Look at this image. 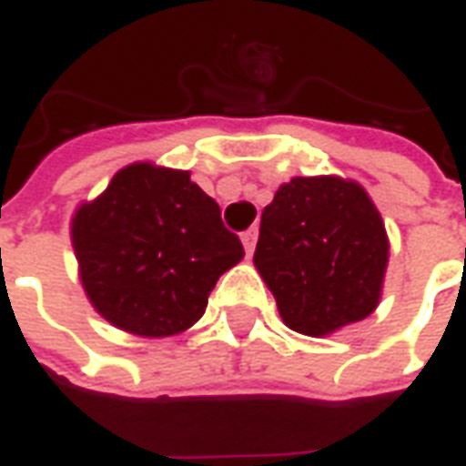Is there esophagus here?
Here are the masks:
<instances>
[{
	"label": "esophagus",
	"mask_w": 466,
	"mask_h": 466,
	"mask_svg": "<svg viewBox=\"0 0 466 466\" xmlns=\"http://www.w3.org/2000/svg\"><path fill=\"white\" fill-rule=\"evenodd\" d=\"M242 244H244V249H247V254L254 252V244H257V229H254V227L242 234Z\"/></svg>",
	"instance_id": "1"
}]
</instances>
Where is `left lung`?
<instances>
[{
  "mask_svg": "<svg viewBox=\"0 0 466 466\" xmlns=\"http://www.w3.org/2000/svg\"><path fill=\"white\" fill-rule=\"evenodd\" d=\"M387 259L384 222L357 182L294 177L264 207L254 264L294 332L324 337L370 317Z\"/></svg>",
  "mask_w": 466,
  "mask_h": 466,
  "instance_id": "obj_1",
  "label": "left lung"
}]
</instances>
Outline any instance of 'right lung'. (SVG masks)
Masks as SVG:
<instances>
[{
  "label": "right lung",
  "instance_id": "1",
  "mask_svg": "<svg viewBox=\"0 0 466 466\" xmlns=\"http://www.w3.org/2000/svg\"><path fill=\"white\" fill-rule=\"evenodd\" d=\"M79 277L106 322L139 337H172L207 309L217 279L244 257L219 204L189 172L124 167L72 219Z\"/></svg>",
  "mask_w": 466,
  "mask_h": 466
}]
</instances>
